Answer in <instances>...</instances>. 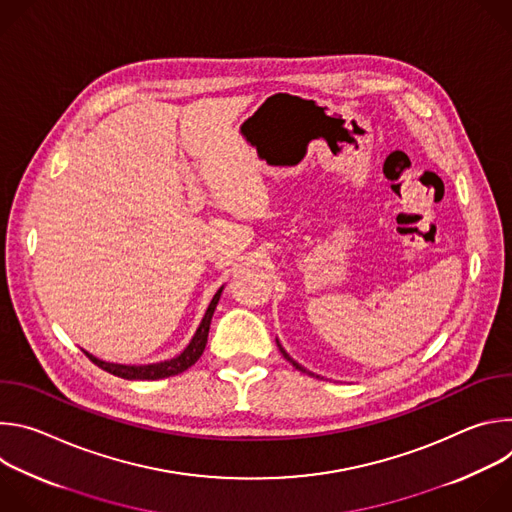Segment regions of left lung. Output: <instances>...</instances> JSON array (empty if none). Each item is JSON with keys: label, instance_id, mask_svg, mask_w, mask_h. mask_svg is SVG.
<instances>
[{"label": "left lung", "instance_id": "obj_1", "mask_svg": "<svg viewBox=\"0 0 512 512\" xmlns=\"http://www.w3.org/2000/svg\"><path fill=\"white\" fill-rule=\"evenodd\" d=\"M277 346H279V344H277ZM279 350H281V354H283V356H285V358H287V360H289V362H291V364H294V367H296V369H298V371H304V373H308V371H306V369H304V367H300V364H298V362H296V360H294V358H291V356H289V354H287V352H285V350H283V348H281V346H279ZM310 375H312V373H310Z\"/></svg>", "mask_w": 512, "mask_h": 512}]
</instances>
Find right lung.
<instances>
[{"mask_svg":"<svg viewBox=\"0 0 512 512\" xmlns=\"http://www.w3.org/2000/svg\"><path fill=\"white\" fill-rule=\"evenodd\" d=\"M221 294H223V287L216 291L192 342L186 346V350L172 358V360H164V362H158V364H143V367H127V364H113V362H105V360H99L97 356L85 352L89 356V360H93L99 369L115 375V377H121V379H127V381H158V379H166V377H174V375H180L184 373L186 369H190L192 364L202 356L204 348H206V340H208V328H210V320H212V314H214V308L218 304V300H221Z\"/></svg>","mask_w":512,"mask_h":512,"instance_id":"obj_1","label":"right lung"}]
</instances>
